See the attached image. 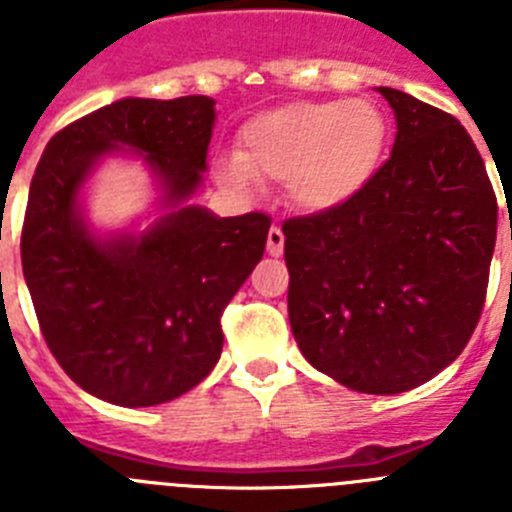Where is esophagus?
Instances as JSON below:
<instances>
[{"mask_svg": "<svg viewBox=\"0 0 512 512\" xmlns=\"http://www.w3.org/2000/svg\"><path fill=\"white\" fill-rule=\"evenodd\" d=\"M266 251H269V256H282L284 253V233L277 225H271L269 238H266Z\"/></svg>", "mask_w": 512, "mask_h": 512, "instance_id": "1", "label": "esophagus"}]
</instances>
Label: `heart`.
Returning a JSON list of instances; mask_svg holds the SVG:
<instances>
[{
    "mask_svg": "<svg viewBox=\"0 0 512 512\" xmlns=\"http://www.w3.org/2000/svg\"><path fill=\"white\" fill-rule=\"evenodd\" d=\"M387 138V117L372 99H302L243 122L238 153L220 158L217 174L235 189L284 179L297 210L325 215L372 184Z\"/></svg>",
    "mask_w": 512,
    "mask_h": 512,
    "instance_id": "obj_1",
    "label": "heart"
}]
</instances>
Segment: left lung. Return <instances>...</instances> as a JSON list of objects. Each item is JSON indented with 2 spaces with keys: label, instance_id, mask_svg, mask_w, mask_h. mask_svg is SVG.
<instances>
[{
  "label": "left lung",
  "instance_id": "obj_1",
  "mask_svg": "<svg viewBox=\"0 0 512 512\" xmlns=\"http://www.w3.org/2000/svg\"><path fill=\"white\" fill-rule=\"evenodd\" d=\"M395 112L392 156L346 207L287 220L289 325L318 372L397 395L464 351L485 305L497 200L456 117L377 87Z\"/></svg>",
  "mask_w": 512,
  "mask_h": 512
}]
</instances>
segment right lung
<instances>
[{
	"instance_id": "right-lung-1",
	"label": "right lung",
	"mask_w": 512,
	"mask_h": 512,
	"mask_svg": "<svg viewBox=\"0 0 512 512\" xmlns=\"http://www.w3.org/2000/svg\"><path fill=\"white\" fill-rule=\"evenodd\" d=\"M215 99L125 97L45 146L22 225V274L43 338L81 390L122 408L184 395L223 351L220 315L259 264L264 212L217 217L194 205ZM107 155L152 171L162 215L146 231L97 234L80 192Z\"/></svg>"
}]
</instances>
